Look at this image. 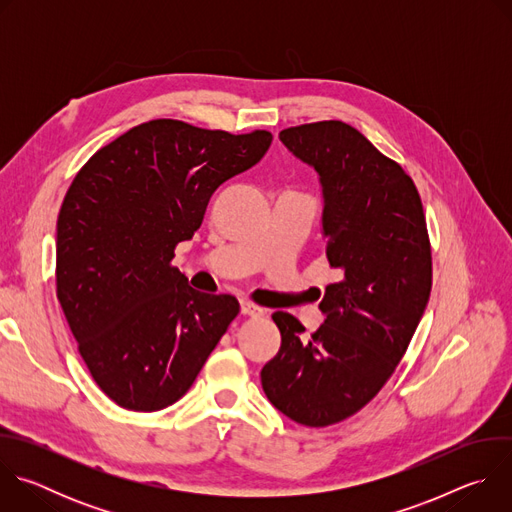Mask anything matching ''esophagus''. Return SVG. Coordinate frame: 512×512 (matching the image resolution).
Segmentation results:
<instances>
[{"mask_svg": "<svg viewBox=\"0 0 512 512\" xmlns=\"http://www.w3.org/2000/svg\"><path fill=\"white\" fill-rule=\"evenodd\" d=\"M241 312H243L245 316H251V318L263 316V308H259L257 304H253V302H249V300H243V302H241Z\"/></svg>", "mask_w": 512, "mask_h": 512, "instance_id": "esophagus-1", "label": "esophagus"}]
</instances>
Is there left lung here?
<instances>
[{"label":"left lung","instance_id":"1","mask_svg":"<svg viewBox=\"0 0 512 512\" xmlns=\"http://www.w3.org/2000/svg\"><path fill=\"white\" fill-rule=\"evenodd\" d=\"M314 166L324 190L330 283L324 324L304 336L287 312L271 318L279 352L261 371L267 399L289 419L328 427L358 413L395 373L431 294V243L411 176L342 121L279 131Z\"/></svg>","mask_w":512,"mask_h":512}]
</instances>
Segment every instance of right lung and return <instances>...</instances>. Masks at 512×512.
I'll list each match as a JSON object with an SVG mask.
<instances>
[{
    "label": "right lung",
    "mask_w": 512,
    "mask_h": 512,
    "mask_svg": "<svg viewBox=\"0 0 512 512\" xmlns=\"http://www.w3.org/2000/svg\"><path fill=\"white\" fill-rule=\"evenodd\" d=\"M273 135L178 119L131 127L89 158L56 223V298L99 389L123 409L160 411L192 387L239 316L172 265L214 190L255 166Z\"/></svg>",
    "instance_id": "1"
}]
</instances>
